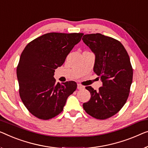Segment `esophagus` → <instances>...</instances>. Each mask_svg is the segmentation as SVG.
Here are the masks:
<instances>
[{
  "instance_id": "obj_1",
  "label": "esophagus",
  "mask_w": 148,
  "mask_h": 148,
  "mask_svg": "<svg viewBox=\"0 0 148 148\" xmlns=\"http://www.w3.org/2000/svg\"><path fill=\"white\" fill-rule=\"evenodd\" d=\"M77 88H78V90H82V89H84V87L83 86H82L81 84H78L77 85Z\"/></svg>"
}]
</instances>
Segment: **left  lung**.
<instances>
[{"label":"left lung","instance_id":"1","mask_svg":"<svg viewBox=\"0 0 148 148\" xmlns=\"http://www.w3.org/2000/svg\"><path fill=\"white\" fill-rule=\"evenodd\" d=\"M82 40L95 55L94 72L102 82L98 91L86 87L91 97L83 108L94 118L105 120L118 113L128 98L133 78L130 59L122 43L111 37L97 33L84 35Z\"/></svg>","mask_w":148,"mask_h":148}]
</instances>
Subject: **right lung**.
Returning a JSON list of instances; mask_svg holds the SVG:
<instances>
[{
  "label": "right lung",
  "instance_id": "add662e5",
  "mask_svg": "<svg viewBox=\"0 0 148 148\" xmlns=\"http://www.w3.org/2000/svg\"><path fill=\"white\" fill-rule=\"evenodd\" d=\"M83 33H47L28 43L16 68L19 94L26 108L42 120L62 112L68 97L77 88L74 81L60 84L54 78Z\"/></svg>",
  "mask_w": 148,
  "mask_h": 148
}]
</instances>
